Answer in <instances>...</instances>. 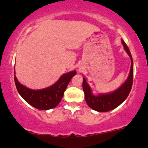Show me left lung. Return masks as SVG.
Masks as SVG:
<instances>
[{
    "instance_id": "8db88e82",
    "label": "left lung",
    "mask_w": 148,
    "mask_h": 148,
    "mask_svg": "<svg viewBox=\"0 0 148 148\" xmlns=\"http://www.w3.org/2000/svg\"><path fill=\"white\" fill-rule=\"evenodd\" d=\"M124 49L131 58V68L129 76L120 88L108 94H99L95 96L92 94V89L87 83L86 79L83 78V90L85 94V101L90 108L95 111L106 112L115 109L127 99L131 91L133 83V60L130 49L124 40H121Z\"/></svg>"
}]
</instances>
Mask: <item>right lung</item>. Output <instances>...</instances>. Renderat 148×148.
<instances>
[{
	"instance_id": "1",
	"label": "right lung",
	"mask_w": 148,
	"mask_h": 148,
	"mask_svg": "<svg viewBox=\"0 0 148 148\" xmlns=\"http://www.w3.org/2000/svg\"><path fill=\"white\" fill-rule=\"evenodd\" d=\"M76 74L75 70L64 74L54 85L42 90H34L27 88L19 83L15 75L14 81L18 92L25 101L36 109L47 110L58 106L69 81Z\"/></svg>"
}]
</instances>
